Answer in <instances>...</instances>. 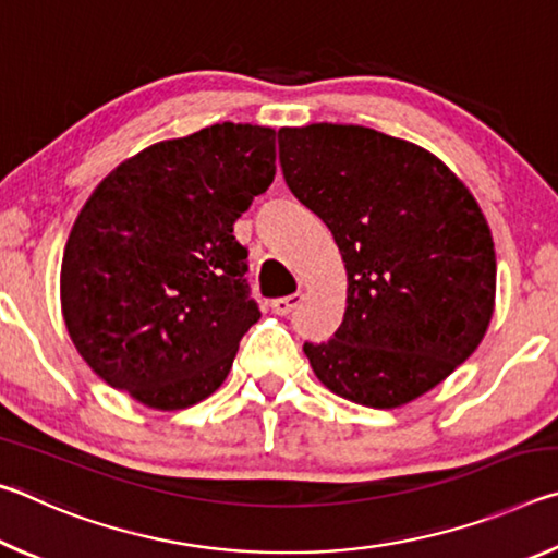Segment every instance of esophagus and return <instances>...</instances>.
<instances>
[{"mask_svg": "<svg viewBox=\"0 0 558 558\" xmlns=\"http://www.w3.org/2000/svg\"><path fill=\"white\" fill-rule=\"evenodd\" d=\"M302 300H305V295H302V292H295V295H286V298L272 300L270 307H272V313H276V315L288 317V315L295 313V310L302 305Z\"/></svg>", "mask_w": 558, "mask_h": 558, "instance_id": "34e87169", "label": "esophagus"}]
</instances>
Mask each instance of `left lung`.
I'll use <instances>...</instances> for the list:
<instances>
[{
	"instance_id": "1",
	"label": "left lung",
	"mask_w": 558,
	"mask_h": 558,
	"mask_svg": "<svg viewBox=\"0 0 558 558\" xmlns=\"http://www.w3.org/2000/svg\"><path fill=\"white\" fill-rule=\"evenodd\" d=\"M300 204L335 235L344 319L305 342L319 381L347 401L396 409L450 376L483 342L497 260L483 211L436 155L362 125L278 130Z\"/></svg>"
}]
</instances>
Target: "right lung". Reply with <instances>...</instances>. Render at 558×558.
I'll list each match as a JSON object with an SVG mask.
<instances>
[{
  "instance_id": "add662e5",
  "label": "right lung",
  "mask_w": 558,
  "mask_h": 558,
  "mask_svg": "<svg viewBox=\"0 0 558 558\" xmlns=\"http://www.w3.org/2000/svg\"><path fill=\"white\" fill-rule=\"evenodd\" d=\"M276 177V130L204 128L130 157L75 219L61 310L78 354L157 411L204 401L260 319L233 223Z\"/></svg>"
}]
</instances>
